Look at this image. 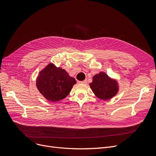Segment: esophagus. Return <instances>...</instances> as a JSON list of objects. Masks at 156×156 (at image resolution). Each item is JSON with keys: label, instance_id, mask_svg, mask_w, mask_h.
<instances>
[{"label": "esophagus", "instance_id": "esophagus-1", "mask_svg": "<svg viewBox=\"0 0 156 156\" xmlns=\"http://www.w3.org/2000/svg\"><path fill=\"white\" fill-rule=\"evenodd\" d=\"M79 83L83 84H86L87 83V80H83V81H80Z\"/></svg>", "mask_w": 156, "mask_h": 156}]
</instances>
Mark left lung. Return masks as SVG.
<instances>
[{
	"label": "left lung",
	"instance_id": "1",
	"mask_svg": "<svg viewBox=\"0 0 156 156\" xmlns=\"http://www.w3.org/2000/svg\"><path fill=\"white\" fill-rule=\"evenodd\" d=\"M90 86L96 97L104 100L113 98L119 90L118 81L110 77L103 72L93 76V81Z\"/></svg>",
	"mask_w": 156,
	"mask_h": 156
}]
</instances>
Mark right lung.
<instances>
[{
    "label": "right lung",
    "mask_w": 156,
    "mask_h": 156,
    "mask_svg": "<svg viewBox=\"0 0 156 156\" xmlns=\"http://www.w3.org/2000/svg\"><path fill=\"white\" fill-rule=\"evenodd\" d=\"M76 80L65 69L49 63L39 73L36 86L41 94L51 101L62 100L71 91Z\"/></svg>",
    "instance_id": "right-lung-1"
}]
</instances>
